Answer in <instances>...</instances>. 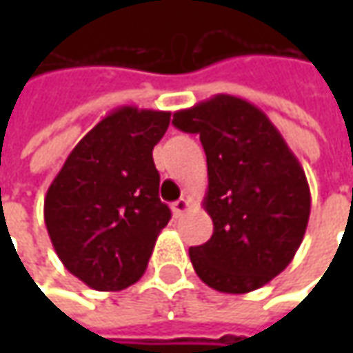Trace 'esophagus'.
Here are the masks:
<instances>
[{
    "label": "esophagus",
    "mask_w": 353,
    "mask_h": 353,
    "mask_svg": "<svg viewBox=\"0 0 353 353\" xmlns=\"http://www.w3.org/2000/svg\"><path fill=\"white\" fill-rule=\"evenodd\" d=\"M188 206H190V202H188L186 198H181V200H176V202L172 204V212H174V216H183L184 212L188 210Z\"/></svg>",
    "instance_id": "esophagus-1"
}]
</instances>
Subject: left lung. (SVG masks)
<instances>
[{
    "label": "left lung",
    "mask_w": 353,
    "mask_h": 353,
    "mask_svg": "<svg viewBox=\"0 0 353 353\" xmlns=\"http://www.w3.org/2000/svg\"><path fill=\"white\" fill-rule=\"evenodd\" d=\"M172 123L200 135L208 163L214 234L188 250L196 275L230 294L263 287L305 237L310 188L299 159L259 108L230 94L179 110Z\"/></svg>",
    "instance_id": "obj_1"
}]
</instances>
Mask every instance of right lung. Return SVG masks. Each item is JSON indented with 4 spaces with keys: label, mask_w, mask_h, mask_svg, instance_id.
<instances>
[{
    "label": "right lung",
    "mask_w": 353,
    "mask_h": 353,
    "mask_svg": "<svg viewBox=\"0 0 353 353\" xmlns=\"http://www.w3.org/2000/svg\"><path fill=\"white\" fill-rule=\"evenodd\" d=\"M170 112L121 105L78 141L45 196L62 265L96 291H123L147 269L170 210L159 198L153 147Z\"/></svg>",
    "instance_id": "obj_1"
}]
</instances>
